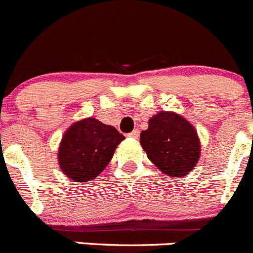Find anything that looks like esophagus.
Returning a JSON list of instances; mask_svg holds the SVG:
<instances>
[{"label": "esophagus", "instance_id": "esophagus-1", "mask_svg": "<svg viewBox=\"0 0 253 253\" xmlns=\"http://www.w3.org/2000/svg\"><path fill=\"white\" fill-rule=\"evenodd\" d=\"M139 135H140L139 129H134L131 132H129V134H127V136L132 137V139H137V137H139Z\"/></svg>", "mask_w": 253, "mask_h": 253}]
</instances>
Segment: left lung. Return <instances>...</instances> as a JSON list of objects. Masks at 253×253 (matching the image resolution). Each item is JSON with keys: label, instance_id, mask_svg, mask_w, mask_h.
<instances>
[{"label": "left lung", "instance_id": "left-lung-1", "mask_svg": "<svg viewBox=\"0 0 253 253\" xmlns=\"http://www.w3.org/2000/svg\"><path fill=\"white\" fill-rule=\"evenodd\" d=\"M147 157L164 173L182 177L193 169L201 155V144L194 127L171 112H160L140 134Z\"/></svg>", "mask_w": 253, "mask_h": 253}]
</instances>
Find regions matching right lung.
<instances>
[{"instance_id":"obj_1","label":"right lung","mask_w":253,"mask_h":253,"mask_svg":"<svg viewBox=\"0 0 253 253\" xmlns=\"http://www.w3.org/2000/svg\"><path fill=\"white\" fill-rule=\"evenodd\" d=\"M124 139L116 127L94 118L77 122L65 132L60 144L61 171L72 181H91L106 169Z\"/></svg>"}]
</instances>
